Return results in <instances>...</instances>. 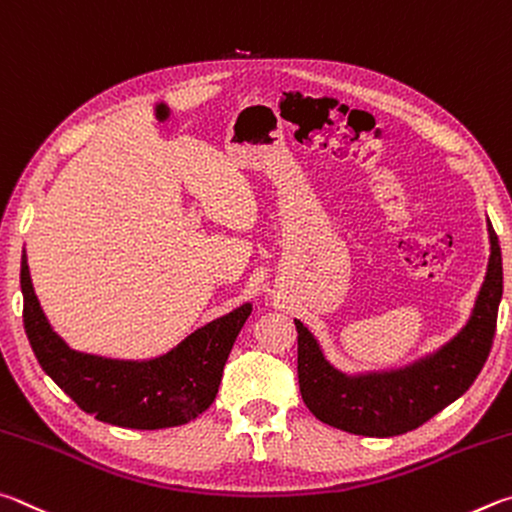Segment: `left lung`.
<instances>
[{
    "label": "left lung",
    "instance_id": "1",
    "mask_svg": "<svg viewBox=\"0 0 512 512\" xmlns=\"http://www.w3.org/2000/svg\"><path fill=\"white\" fill-rule=\"evenodd\" d=\"M488 233V272L470 321L441 351L405 369L355 378L344 375L326 362L317 339L299 319H294L299 333L297 371L301 398L321 423L375 438L407 434L472 387L490 355L504 292L501 247L490 222Z\"/></svg>",
    "mask_w": 512,
    "mask_h": 512
}]
</instances>
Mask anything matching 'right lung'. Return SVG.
Here are the masks:
<instances>
[{
	"label": "right lung",
	"instance_id": "right-lung-1",
	"mask_svg": "<svg viewBox=\"0 0 512 512\" xmlns=\"http://www.w3.org/2000/svg\"><path fill=\"white\" fill-rule=\"evenodd\" d=\"M20 285L24 330L44 373L89 416L128 429L184 425L209 409L231 346L251 315V306L245 303L197 328L155 360H110L78 353L53 333L33 292L26 254H22Z\"/></svg>",
	"mask_w": 512,
	"mask_h": 512
}]
</instances>
